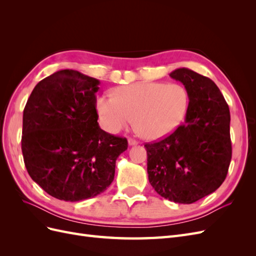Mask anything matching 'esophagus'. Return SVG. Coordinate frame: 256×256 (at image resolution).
Segmentation results:
<instances>
[{"label": "esophagus", "mask_w": 256, "mask_h": 256, "mask_svg": "<svg viewBox=\"0 0 256 256\" xmlns=\"http://www.w3.org/2000/svg\"><path fill=\"white\" fill-rule=\"evenodd\" d=\"M136 144H138V142L136 140H134V138H129V140H128V145L129 146H134Z\"/></svg>", "instance_id": "1"}]
</instances>
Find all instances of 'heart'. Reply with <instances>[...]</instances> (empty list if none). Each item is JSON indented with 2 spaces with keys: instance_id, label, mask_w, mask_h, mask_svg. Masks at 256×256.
<instances>
[{
  "instance_id": "1",
  "label": "heart",
  "mask_w": 256,
  "mask_h": 256,
  "mask_svg": "<svg viewBox=\"0 0 256 256\" xmlns=\"http://www.w3.org/2000/svg\"><path fill=\"white\" fill-rule=\"evenodd\" d=\"M188 90L182 84L143 82L124 85L111 95H100L96 111L111 134L132 125L148 141L161 140L178 128L189 108Z\"/></svg>"
}]
</instances>
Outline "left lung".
I'll return each mask as SVG.
<instances>
[{
  "label": "left lung",
  "mask_w": 256,
  "mask_h": 256,
  "mask_svg": "<svg viewBox=\"0 0 256 256\" xmlns=\"http://www.w3.org/2000/svg\"><path fill=\"white\" fill-rule=\"evenodd\" d=\"M189 94L184 122L156 143L144 145L147 173L159 196L191 204L218 189L232 159L228 106L219 88L207 76L188 68L170 74Z\"/></svg>",
  "instance_id": "1"
}]
</instances>
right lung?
Wrapping results in <instances>:
<instances>
[{"instance_id":"right-lung-1","label":"right lung","mask_w":256,"mask_h":256,"mask_svg":"<svg viewBox=\"0 0 256 256\" xmlns=\"http://www.w3.org/2000/svg\"><path fill=\"white\" fill-rule=\"evenodd\" d=\"M100 81L72 69L58 70L34 88L23 111L21 148L32 180L51 196L94 198L114 180L125 138L99 127L95 94Z\"/></svg>"}]
</instances>
